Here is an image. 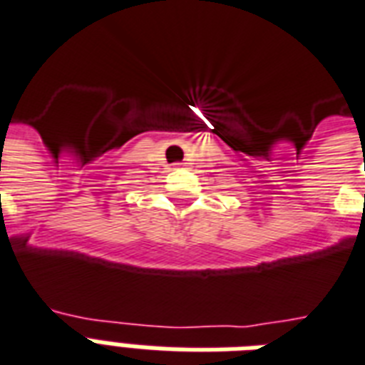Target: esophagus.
<instances>
[{"instance_id":"1","label":"esophagus","mask_w":365,"mask_h":365,"mask_svg":"<svg viewBox=\"0 0 365 365\" xmlns=\"http://www.w3.org/2000/svg\"><path fill=\"white\" fill-rule=\"evenodd\" d=\"M182 167H185V163H175V165H173V169H182Z\"/></svg>"}]
</instances>
